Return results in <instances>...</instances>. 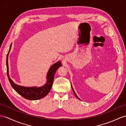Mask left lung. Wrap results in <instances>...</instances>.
Here are the masks:
<instances>
[{
	"label": "left lung",
	"mask_w": 126,
	"mask_h": 126,
	"mask_svg": "<svg viewBox=\"0 0 126 126\" xmlns=\"http://www.w3.org/2000/svg\"><path fill=\"white\" fill-rule=\"evenodd\" d=\"M71 87H72V90H73V92H74V94H75V96H76V97L78 98V99H79V98L78 97V96H77V95H76V93H75V91H74V89H73V88H72V85H71Z\"/></svg>",
	"instance_id": "1"
}]
</instances>
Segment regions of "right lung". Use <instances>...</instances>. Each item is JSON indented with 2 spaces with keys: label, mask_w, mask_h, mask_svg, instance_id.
<instances>
[{
  "label": "right lung",
  "mask_w": 126,
  "mask_h": 126,
  "mask_svg": "<svg viewBox=\"0 0 126 126\" xmlns=\"http://www.w3.org/2000/svg\"><path fill=\"white\" fill-rule=\"evenodd\" d=\"M12 47V43L10 46L9 51L6 57V66H7V75L9 80L10 83L12 87L16 92L21 95L23 98H25L28 100H35L40 99L43 97H45L48 94L50 91L52 84H53V80L54 78V76L56 73L57 70L58 68L62 66V64L60 61L54 64L50 68L49 71L47 75V80L46 84H45L41 87H24L22 86L18 85L16 84L13 80L11 79L10 77L9 74H8V57L9 52L11 50Z\"/></svg>",
  "instance_id": "right-lung-1"
}]
</instances>
